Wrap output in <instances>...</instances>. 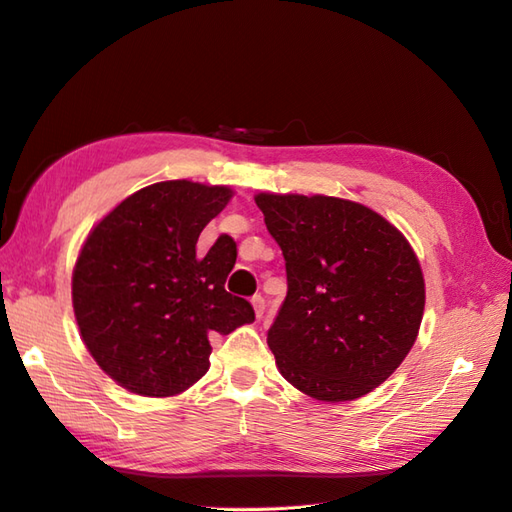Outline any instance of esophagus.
<instances>
[{
    "mask_svg": "<svg viewBox=\"0 0 512 512\" xmlns=\"http://www.w3.org/2000/svg\"><path fill=\"white\" fill-rule=\"evenodd\" d=\"M253 309H255V316L257 318H264V313H266V298L261 296V294H257V296H253Z\"/></svg>",
    "mask_w": 512,
    "mask_h": 512,
    "instance_id": "1",
    "label": "esophagus"
}]
</instances>
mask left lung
Here are the masks:
<instances>
[{
	"label": "left lung",
	"mask_w": 512,
	"mask_h": 512,
	"mask_svg": "<svg viewBox=\"0 0 512 512\" xmlns=\"http://www.w3.org/2000/svg\"><path fill=\"white\" fill-rule=\"evenodd\" d=\"M281 246L287 296L268 331L285 381L346 402L385 383L424 316V277L404 235L372 209L335 196L257 194Z\"/></svg>",
	"instance_id": "1"
}]
</instances>
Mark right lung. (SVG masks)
I'll list each match as a JSON object with an SVG mask.
<instances>
[{
  "label": "right lung",
  "instance_id": "obj_1",
  "mask_svg": "<svg viewBox=\"0 0 512 512\" xmlns=\"http://www.w3.org/2000/svg\"><path fill=\"white\" fill-rule=\"evenodd\" d=\"M231 199L222 186L162 181L116 205L88 235L73 270V309L99 368L138 396L164 398L209 370L212 342L255 320L225 290L238 244L196 242Z\"/></svg>",
  "mask_w": 512,
  "mask_h": 512
}]
</instances>
